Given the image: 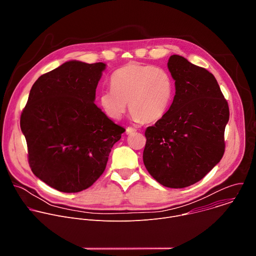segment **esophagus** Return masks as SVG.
I'll use <instances>...</instances> for the list:
<instances>
[{"mask_svg": "<svg viewBox=\"0 0 256 256\" xmlns=\"http://www.w3.org/2000/svg\"><path fill=\"white\" fill-rule=\"evenodd\" d=\"M134 132H136V130L132 128H128L126 130V134H132Z\"/></svg>", "mask_w": 256, "mask_h": 256, "instance_id": "esophagus-1", "label": "esophagus"}]
</instances>
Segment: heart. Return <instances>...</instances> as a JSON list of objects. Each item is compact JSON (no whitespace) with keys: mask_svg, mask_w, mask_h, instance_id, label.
Instances as JSON below:
<instances>
[{"mask_svg":"<svg viewBox=\"0 0 256 256\" xmlns=\"http://www.w3.org/2000/svg\"><path fill=\"white\" fill-rule=\"evenodd\" d=\"M110 88L99 93L105 116L120 120L128 106L136 122H157L170 107L174 84L168 72L152 64L130 62L116 70Z\"/></svg>","mask_w":256,"mask_h":256,"instance_id":"heart-1","label":"heart"}]
</instances>
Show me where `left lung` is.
<instances>
[{"label": "left lung", "mask_w": 256, "mask_h": 256, "mask_svg": "<svg viewBox=\"0 0 256 256\" xmlns=\"http://www.w3.org/2000/svg\"><path fill=\"white\" fill-rule=\"evenodd\" d=\"M167 66L175 96L166 114L146 130L142 160L160 184L184 188L202 179L222 159L229 106L206 68L177 54Z\"/></svg>", "instance_id": "left-lung-1"}]
</instances>
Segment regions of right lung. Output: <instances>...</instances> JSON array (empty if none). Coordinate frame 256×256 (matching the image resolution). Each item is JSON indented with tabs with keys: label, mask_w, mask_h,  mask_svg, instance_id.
Instances as JSON below:
<instances>
[{
	"label": "right lung",
	"mask_w": 256,
	"mask_h": 256,
	"mask_svg": "<svg viewBox=\"0 0 256 256\" xmlns=\"http://www.w3.org/2000/svg\"><path fill=\"white\" fill-rule=\"evenodd\" d=\"M106 64L68 60L33 84L21 118L34 175L62 192L90 188L126 130L94 103Z\"/></svg>",
	"instance_id": "1"
}]
</instances>
